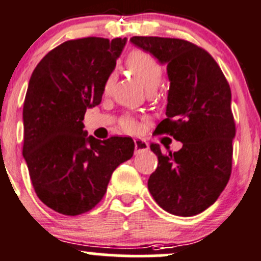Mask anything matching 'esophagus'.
<instances>
[{
  "mask_svg": "<svg viewBox=\"0 0 261 261\" xmlns=\"http://www.w3.org/2000/svg\"><path fill=\"white\" fill-rule=\"evenodd\" d=\"M148 150V144L142 139H135V152H142V151Z\"/></svg>",
  "mask_w": 261,
  "mask_h": 261,
  "instance_id": "esophagus-1",
  "label": "esophagus"
}]
</instances>
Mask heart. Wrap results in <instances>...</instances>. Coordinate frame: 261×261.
I'll return each instance as SVG.
<instances>
[{
    "label": "heart",
    "mask_w": 261,
    "mask_h": 261,
    "mask_svg": "<svg viewBox=\"0 0 261 261\" xmlns=\"http://www.w3.org/2000/svg\"><path fill=\"white\" fill-rule=\"evenodd\" d=\"M126 68L127 70L135 76L136 79L140 80L142 85H144L146 90H152L156 89L161 84V80L163 76V68L160 64V62L151 56L150 53L144 50H133L125 61ZM115 75L114 74H109L108 78L105 79L104 83V91L108 93L114 84ZM121 127L127 133H134L139 128L136 120L131 116H125L121 120Z\"/></svg>",
    "instance_id": "obj_1"
}]
</instances>
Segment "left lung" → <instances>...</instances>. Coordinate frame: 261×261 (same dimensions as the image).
I'll return each instance as SVG.
<instances>
[{
  "label": "left lung",
  "instance_id": "obj_1",
  "mask_svg": "<svg viewBox=\"0 0 261 261\" xmlns=\"http://www.w3.org/2000/svg\"><path fill=\"white\" fill-rule=\"evenodd\" d=\"M130 42L167 65V117L156 131L183 144L173 153L151 144L159 166L148 191L168 213L196 216L218 199L231 173L236 122L230 87L213 57L193 43L137 36Z\"/></svg>",
  "mask_w": 261,
  "mask_h": 261
}]
</instances>
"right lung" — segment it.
<instances>
[{
    "instance_id": "right-lung-1",
    "label": "right lung",
    "mask_w": 261,
    "mask_h": 261,
    "mask_svg": "<svg viewBox=\"0 0 261 261\" xmlns=\"http://www.w3.org/2000/svg\"><path fill=\"white\" fill-rule=\"evenodd\" d=\"M126 38L71 39L45 54L30 79L23 105V157L38 198L78 216L107 193L111 174L133 157L131 137L96 140L84 131L85 111L101 102Z\"/></svg>"
}]
</instances>
